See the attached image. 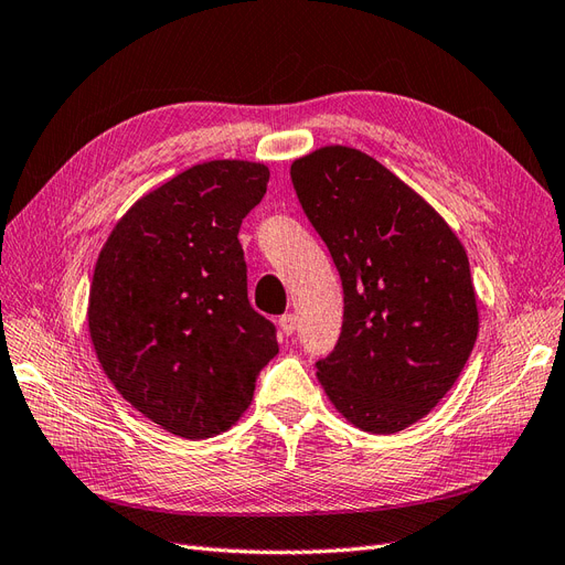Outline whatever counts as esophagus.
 Masks as SVG:
<instances>
[{
	"instance_id": "34e87169",
	"label": "esophagus",
	"mask_w": 565,
	"mask_h": 565,
	"mask_svg": "<svg viewBox=\"0 0 565 565\" xmlns=\"http://www.w3.org/2000/svg\"><path fill=\"white\" fill-rule=\"evenodd\" d=\"M278 324H280L282 334H287V337L295 334V330H297V316L295 313H285V316H280Z\"/></svg>"
}]
</instances>
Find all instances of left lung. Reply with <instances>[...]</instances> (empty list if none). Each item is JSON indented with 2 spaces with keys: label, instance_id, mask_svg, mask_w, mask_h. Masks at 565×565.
<instances>
[{
  "label": "left lung",
  "instance_id": "1",
  "mask_svg": "<svg viewBox=\"0 0 565 565\" xmlns=\"http://www.w3.org/2000/svg\"><path fill=\"white\" fill-rule=\"evenodd\" d=\"M289 177L344 287L341 334L318 380L358 429L403 431L452 388L476 344L467 252L429 202L361 150L318 148Z\"/></svg>",
  "mask_w": 565,
  "mask_h": 565
}]
</instances>
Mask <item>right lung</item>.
Returning <instances> with one entry per match:
<instances>
[{"mask_svg": "<svg viewBox=\"0 0 565 565\" xmlns=\"http://www.w3.org/2000/svg\"><path fill=\"white\" fill-rule=\"evenodd\" d=\"M268 167L212 160L131 204L98 254L89 334L113 386L169 434L202 440L241 419L276 324L247 299L237 233Z\"/></svg>", "mask_w": 565, "mask_h": 565, "instance_id": "add662e5", "label": "right lung"}]
</instances>
